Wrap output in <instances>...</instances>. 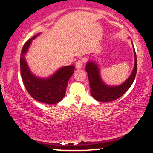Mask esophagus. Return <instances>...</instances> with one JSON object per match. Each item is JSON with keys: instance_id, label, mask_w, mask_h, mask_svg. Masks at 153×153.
I'll return each mask as SVG.
<instances>
[{"instance_id": "esophagus-1", "label": "esophagus", "mask_w": 153, "mask_h": 153, "mask_svg": "<svg viewBox=\"0 0 153 153\" xmlns=\"http://www.w3.org/2000/svg\"><path fill=\"white\" fill-rule=\"evenodd\" d=\"M83 64H84L83 60H78L76 62V65H75V66H76V68L78 69H80V68H82V66H83Z\"/></svg>"}]
</instances>
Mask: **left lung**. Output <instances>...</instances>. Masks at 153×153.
I'll return each instance as SVG.
<instances>
[{
  "label": "left lung",
  "instance_id": "8db88e82",
  "mask_svg": "<svg viewBox=\"0 0 153 153\" xmlns=\"http://www.w3.org/2000/svg\"><path fill=\"white\" fill-rule=\"evenodd\" d=\"M135 66L131 75L127 80L118 86H109L103 82L100 75L98 66L93 61L88 62L85 71L88 73L89 84L91 87V93L95 100L100 102H110L119 98L131 87L137 73V57L135 49Z\"/></svg>",
  "mask_w": 153,
  "mask_h": 153
}]
</instances>
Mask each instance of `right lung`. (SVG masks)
Here are the masks:
<instances>
[{
  "mask_svg": "<svg viewBox=\"0 0 153 153\" xmlns=\"http://www.w3.org/2000/svg\"><path fill=\"white\" fill-rule=\"evenodd\" d=\"M39 34L36 35L24 44L20 59L21 77L25 89L35 100L43 103L56 104L65 96L68 82L74 73L75 67L64 66L47 78H38L33 74L25 61V55L32 40Z\"/></svg>",
  "mask_w": 153,
  "mask_h": 153,
  "instance_id": "obj_1",
  "label": "right lung"
}]
</instances>
